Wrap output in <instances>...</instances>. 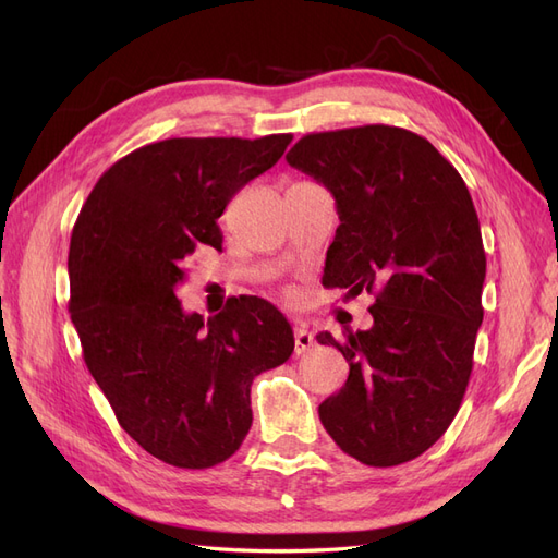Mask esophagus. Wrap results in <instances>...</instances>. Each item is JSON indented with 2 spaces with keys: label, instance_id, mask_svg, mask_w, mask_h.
<instances>
[{
  "label": "esophagus",
  "instance_id": "obj_1",
  "mask_svg": "<svg viewBox=\"0 0 558 558\" xmlns=\"http://www.w3.org/2000/svg\"><path fill=\"white\" fill-rule=\"evenodd\" d=\"M293 330H295V353L300 356V353H305V351H310L314 347V337L307 330L305 320H295V328Z\"/></svg>",
  "mask_w": 558,
  "mask_h": 558
}]
</instances>
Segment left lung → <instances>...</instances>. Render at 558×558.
<instances>
[{
    "label": "left lung",
    "instance_id": "left-lung-1",
    "mask_svg": "<svg viewBox=\"0 0 558 558\" xmlns=\"http://www.w3.org/2000/svg\"><path fill=\"white\" fill-rule=\"evenodd\" d=\"M286 160L335 197L324 283L377 298L369 330L316 335L349 363L340 393L318 404L320 424L365 465L412 461L459 412L484 318L468 185L428 140L393 125L307 134Z\"/></svg>",
    "mask_w": 558,
    "mask_h": 558
}]
</instances>
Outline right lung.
<instances>
[{
	"label": "right lung",
	"instance_id": "add662e5",
	"mask_svg": "<svg viewBox=\"0 0 558 558\" xmlns=\"http://www.w3.org/2000/svg\"><path fill=\"white\" fill-rule=\"evenodd\" d=\"M291 134L181 137L132 150L99 177L70 244L72 324L118 424L156 459L223 463L251 428V384L291 359L286 316L230 298L205 318L177 286L199 244L221 248L228 202L267 172Z\"/></svg>",
	"mask_w": 558,
	"mask_h": 558
}]
</instances>
